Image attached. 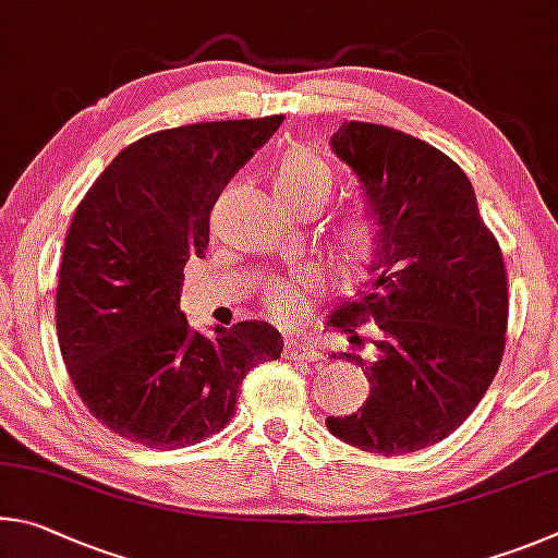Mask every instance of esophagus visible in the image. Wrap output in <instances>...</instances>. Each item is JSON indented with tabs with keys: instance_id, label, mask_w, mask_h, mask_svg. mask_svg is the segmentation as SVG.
Here are the masks:
<instances>
[{
	"instance_id": "obj_1",
	"label": "esophagus",
	"mask_w": 558,
	"mask_h": 558,
	"mask_svg": "<svg viewBox=\"0 0 558 558\" xmlns=\"http://www.w3.org/2000/svg\"><path fill=\"white\" fill-rule=\"evenodd\" d=\"M284 355L289 360H299V363H314V360L324 357L320 353V348L316 340L311 338H301V340H289L287 348H284Z\"/></svg>"
}]
</instances>
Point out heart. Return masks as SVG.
Instances as JSON below:
<instances>
[{"label": "heart", "instance_id": "b5f03b06", "mask_svg": "<svg viewBox=\"0 0 558 558\" xmlns=\"http://www.w3.org/2000/svg\"><path fill=\"white\" fill-rule=\"evenodd\" d=\"M333 189V169L306 146H291L274 173V193L279 203L301 218H311L324 210ZM330 252H333L340 277L350 284L365 281L383 254V225L377 215L369 210L343 215L330 230ZM311 289H314V281L304 274L271 281L264 291V308L277 318H294L306 308Z\"/></svg>", "mask_w": 558, "mask_h": 558}]
</instances>
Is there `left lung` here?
Listing matches in <instances>:
<instances>
[{
    "label": "left lung",
    "mask_w": 558,
    "mask_h": 558,
    "mask_svg": "<svg viewBox=\"0 0 558 558\" xmlns=\"http://www.w3.org/2000/svg\"><path fill=\"white\" fill-rule=\"evenodd\" d=\"M330 144L383 225V254L373 289L328 320L367 350L343 360L363 367L369 397L326 426L360 451L414 453L471 416L502 363L510 314L502 250L468 175L436 146L369 122H343Z\"/></svg>",
    "instance_id": "8db88e82"
}]
</instances>
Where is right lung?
<instances>
[{
  "instance_id": "right-lung-1",
  "label": "right lung",
  "mask_w": 558,
  "mask_h": 558,
  "mask_svg": "<svg viewBox=\"0 0 558 558\" xmlns=\"http://www.w3.org/2000/svg\"><path fill=\"white\" fill-rule=\"evenodd\" d=\"M284 122L222 120L146 134L77 203L56 289L68 377L97 422L159 451L201 444L234 416L244 375L281 355L264 320L191 330L183 267L205 257L228 181Z\"/></svg>"
}]
</instances>
